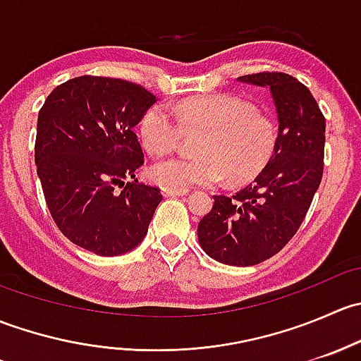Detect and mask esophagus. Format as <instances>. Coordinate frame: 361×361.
<instances>
[{"label": "esophagus", "mask_w": 361, "mask_h": 361, "mask_svg": "<svg viewBox=\"0 0 361 361\" xmlns=\"http://www.w3.org/2000/svg\"><path fill=\"white\" fill-rule=\"evenodd\" d=\"M187 194H188L187 188H167V187L162 188L164 197H183V195Z\"/></svg>", "instance_id": "1"}]
</instances>
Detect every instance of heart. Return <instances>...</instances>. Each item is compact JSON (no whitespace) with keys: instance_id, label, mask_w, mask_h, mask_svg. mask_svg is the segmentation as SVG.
Wrapping results in <instances>:
<instances>
[{"instance_id":"1","label":"heart","mask_w":361,"mask_h":361,"mask_svg":"<svg viewBox=\"0 0 361 361\" xmlns=\"http://www.w3.org/2000/svg\"><path fill=\"white\" fill-rule=\"evenodd\" d=\"M140 137L155 155L176 150L183 133L199 134L195 159H162L148 176L167 188L213 187L225 176L234 185L253 180L269 166L279 143L276 120L232 94H209L181 101L176 116L167 104L148 108L140 120Z\"/></svg>"}]
</instances>
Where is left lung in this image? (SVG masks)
Masks as SVG:
<instances>
[{
  "instance_id": "left-lung-1",
  "label": "left lung",
  "mask_w": 361,
  "mask_h": 361,
  "mask_svg": "<svg viewBox=\"0 0 361 361\" xmlns=\"http://www.w3.org/2000/svg\"><path fill=\"white\" fill-rule=\"evenodd\" d=\"M267 87L279 122V143L269 166L234 195H214L199 221L201 248L216 262L248 267L288 245L322 183L325 116L304 83L292 75L262 71L239 76Z\"/></svg>"
}]
</instances>
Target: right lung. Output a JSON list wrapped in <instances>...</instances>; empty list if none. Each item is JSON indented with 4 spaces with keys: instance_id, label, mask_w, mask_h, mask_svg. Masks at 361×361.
I'll return each instance as SVG.
<instances>
[{
    "instance_id": "right-lung-1",
    "label": "right lung",
    "mask_w": 361,
    "mask_h": 361,
    "mask_svg": "<svg viewBox=\"0 0 361 361\" xmlns=\"http://www.w3.org/2000/svg\"><path fill=\"white\" fill-rule=\"evenodd\" d=\"M155 101L137 83L83 75L56 87L39 110L36 173L54 221L80 248L115 257L147 235L162 194L123 180L143 166L134 127Z\"/></svg>"
}]
</instances>
